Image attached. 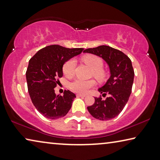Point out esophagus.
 Instances as JSON below:
<instances>
[{"label": "esophagus", "mask_w": 160, "mask_h": 160, "mask_svg": "<svg viewBox=\"0 0 160 160\" xmlns=\"http://www.w3.org/2000/svg\"><path fill=\"white\" fill-rule=\"evenodd\" d=\"M77 97L85 98V95H82V94H77Z\"/></svg>", "instance_id": "esophagus-1"}]
</instances>
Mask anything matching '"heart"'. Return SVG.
Here are the masks:
<instances>
[{
	"instance_id": "1",
	"label": "heart",
	"mask_w": 160,
	"mask_h": 160,
	"mask_svg": "<svg viewBox=\"0 0 160 160\" xmlns=\"http://www.w3.org/2000/svg\"><path fill=\"white\" fill-rule=\"evenodd\" d=\"M82 61L86 63L92 70L93 75L98 78H102L105 73L102 70L103 62L102 59L97 55L88 54L82 58ZM75 60L70 59L64 63L62 66V72L67 78H71L74 75L75 68ZM95 85L93 80H84L81 78H76L70 83V88L73 92L78 94L87 93L90 88Z\"/></svg>"
}]
</instances>
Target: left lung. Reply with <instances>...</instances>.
<instances>
[{
	"mask_svg": "<svg viewBox=\"0 0 160 160\" xmlns=\"http://www.w3.org/2000/svg\"><path fill=\"white\" fill-rule=\"evenodd\" d=\"M83 52L92 53L102 58L108 63L110 77L98 91L102 95L108 94L105 100L95 98V102L88 107L93 118L109 120L120 114L128 102L134 81V70L131 60L120 50L108 45L85 49Z\"/></svg>",
	"mask_w": 160,
	"mask_h": 160,
	"instance_id": "1",
	"label": "left lung"
}]
</instances>
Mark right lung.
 Masks as SVG:
<instances>
[{
    "label": "right lung",
    "instance_id": "1",
    "mask_svg": "<svg viewBox=\"0 0 160 160\" xmlns=\"http://www.w3.org/2000/svg\"><path fill=\"white\" fill-rule=\"evenodd\" d=\"M83 48H67L52 45L40 49L29 60L26 71L28 90L35 108L46 118L55 120L67 115L75 95L65 90L56 95L54 88L62 77L64 63L80 54Z\"/></svg>",
    "mask_w": 160,
    "mask_h": 160
}]
</instances>
